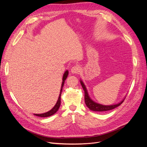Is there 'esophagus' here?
I'll list each match as a JSON object with an SVG mask.
<instances>
[{"instance_id": "esophagus-1", "label": "esophagus", "mask_w": 147, "mask_h": 147, "mask_svg": "<svg viewBox=\"0 0 147 147\" xmlns=\"http://www.w3.org/2000/svg\"><path fill=\"white\" fill-rule=\"evenodd\" d=\"M71 71L73 74H77L79 73L80 71V67L79 65H74L71 68Z\"/></svg>"}]
</instances>
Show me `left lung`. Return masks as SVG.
Here are the masks:
<instances>
[{"label":"left lung","instance_id":"obj_1","mask_svg":"<svg viewBox=\"0 0 147 147\" xmlns=\"http://www.w3.org/2000/svg\"><path fill=\"white\" fill-rule=\"evenodd\" d=\"M80 83H81L82 88L84 91V101H85V104L87 105V107L90 110L94 111H98V112L109 111V110H113V109H115V108L119 107L123 103V101H124V100H123V101H121L120 103H119L117 104L112 105H103L101 104H97V103L94 102L89 98L86 88L85 86H84L83 82L82 80L80 81Z\"/></svg>","mask_w":147,"mask_h":147}]
</instances>
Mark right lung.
Here are the masks:
<instances>
[{
  "label": "right lung",
  "mask_w": 147,
  "mask_h": 147,
  "mask_svg": "<svg viewBox=\"0 0 147 147\" xmlns=\"http://www.w3.org/2000/svg\"><path fill=\"white\" fill-rule=\"evenodd\" d=\"M68 74V71H66L63 76V83H62V84H61V90H60V93H59V98H58V101L55 104V105L54 106V107L53 108V109L52 110H51L47 112V113H43V114H35L34 115H36V116H38V117H49L51 116V115L54 114L55 113H56V112L58 110L59 108L60 107V105H61V92H62V90H63V87L64 86V82H65V79H67V76Z\"/></svg>",
  "instance_id": "obj_1"
}]
</instances>
